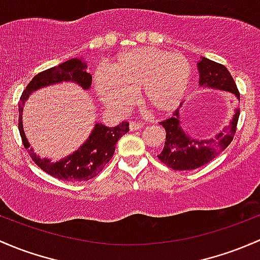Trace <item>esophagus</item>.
<instances>
[{
  "label": "esophagus",
  "instance_id": "1",
  "mask_svg": "<svg viewBox=\"0 0 260 260\" xmlns=\"http://www.w3.org/2000/svg\"><path fill=\"white\" fill-rule=\"evenodd\" d=\"M143 127V124H142L141 122H132L129 124V129L131 131H137V129H141V128Z\"/></svg>",
  "mask_w": 260,
  "mask_h": 260
}]
</instances>
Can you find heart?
<instances>
[{
    "mask_svg": "<svg viewBox=\"0 0 260 260\" xmlns=\"http://www.w3.org/2000/svg\"><path fill=\"white\" fill-rule=\"evenodd\" d=\"M190 77L192 68L182 54L136 48L117 56L109 73H97L95 91L108 107L122 112L135 102V92L142 89L149 108L168 113L178 107Z\"/></svg>",
    "mask_w": 260,
    "mask_h": 260,
    "instance_id": "1",
    "label": "heart"
}]
</instances>
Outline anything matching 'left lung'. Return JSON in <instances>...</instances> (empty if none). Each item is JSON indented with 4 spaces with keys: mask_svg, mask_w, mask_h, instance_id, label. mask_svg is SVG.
Wrapping results in <instances>:
<instances>
[{
    "mask_svg": "<svg viewBox=\"0 0 260 260\" xmlns=\"http://www.w3.org/2000/svg\"><path fill=\"white\" fill-rule=\"evenodd\" d=\"M199 84L209 88H218L234 95V101L240 102V94L233 77L225 66L203 57L198 63ZM239 118V108L236 109L233 119L214 138L201 141L189 137L180 127L179 108L169 118L159 123L166 129L165 148L158 155L167 167L176 171H192L214 159L223 149L231 144L236 135Z\"/></svg>",
    "mask_w": 260,
    "mask_h": 260,
    "instance_id": "8db88e82",
    "label": "left lung"
}]
</instances>
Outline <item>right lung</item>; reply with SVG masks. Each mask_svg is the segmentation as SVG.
<instances>
[{"instance_id": "right-lung-1", "label": "right lung", "mask_w": 260, "mask_h": 260, "mask_svg": "<svg viewBox=\"0 0 260 260\" xmlns=\"http://www.w3.org/2000/svg\"><path fill=\"white\" fill-rule=\"evenodd\" d=\"M87 66L78 58L68 59L64 63H61L56 67L48 68L42 71L32 78V81L27 84L26 89L22 92V95L18 102V131H20L22 143H23L26 151L29 153L32 160L40 167L42 171L57 179L71 180V182H81V180H88L94 178L101 173L109 160L113 157L114 149H116L117 142L124 133L129 131V123L122 122L117 127H107L105 124L97 123L87 139L86 143L71 154L70 157L59 160L57 163H51L50 160L43 158H38L36 153L32 152L29 144L24 137L23 128H22V107L24 101L27 100L31 92L36 91L41 87L48 86L53 83H61L63 81H72L78 83L82 88L88 89L91 86L92 76L86 72Z\"/></svg>"}]
</instances>
